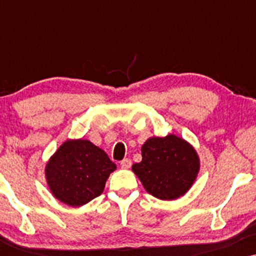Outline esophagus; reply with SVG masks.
Masks as SVG:
<instances>
[{
	"label": "esophagus",
	"instance_id": "34e87169",
	"mask_svg": "<svg viewBox=\"0 0 256 256\" xmlns=\"http://www.w3.org/2000/svg\"><path fill=\"white\" fill-rule=\"evenodd\" d=\"M120 166L122 169H129V168L132 166V160L129 158H124V160H121Z\"/></svg>",
	"mask_w": 256,
	"mask_h": 256
}]
</instances>
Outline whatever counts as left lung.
I'll return each instance as SVG.
<instances>
[{
  "instance_id": "1",
  "label": "left lung",
  "mask_w": 256,
  "mask_h": 256,
  "mask_svg": "<svg viewBox=\"0 0 256 256\" xmlns=\"http://www.w3.org/2000/svg\"><path fill=\"white\" fill-rule=\"evenodd\" d=\"M141 152L142 160L132 170L148 194L174 200L190 190L200 169L198 154L190 143L170 134L148 138Z\"/></svg>"
}]
</instances>
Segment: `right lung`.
Wrapping results in <instances>:
<instances>
[{"label": "right lung", "mask_w": 256, "mask_h": 256, "mask_svg": "<svg viewBox=\"0 0 256 256\" xmlns=\"http://www.w3.org/2000/svg\"><path fill=\"white\" fill-rule=\"evenodd\" d=\"M116 169L107 154L88 140H68L45 166L51 194L68 206H82L104 192Z\"/></svg>", "instance_id": "add662e5"}]
</instances>
